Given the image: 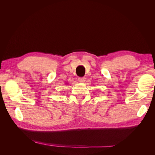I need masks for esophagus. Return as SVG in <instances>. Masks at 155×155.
<instances>
[{
	"instance_id": "34e87169",
	"label": "esophagus",
	"mask_w": 155,
	"mask_h": 155,
	"mask_svg": "<svg viewBox=\"0 0 155 155\" xmlns=\"http://www.w3.org/2000/svg\"><path fill=\"white\" fill-rule=\"evenodd\" d=\"M78 81H79V82H80V83H84L85 81V78H79Z\"/></svg>"
}]
</instances>
